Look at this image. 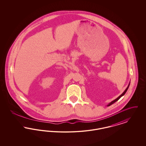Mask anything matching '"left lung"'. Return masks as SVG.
<instances>
[{"mask_svg":"<svg viewBox=\"0 0 146 146\" xmlns=\"http://www.w3.org/2000/svg\"><path fill=\"white\" fill-rule=\"evenodd\" d=\"M130 83L129 84V85H128V86H127V87L126 88V89H125V91L122 93V94L121 95H120L119 97H117L116 99H115L114 100H113V101H111V102H110V104H107V106H111V104H113L114 103H115V102H117L118 100H119L121 97H122V96H123L124 95H125V93H126V92L127 91V89H128V88H129V86H130Z\"/></svg>","mask_w":146,"mask_h":146,"instance_id":"obj_1","label":"left lung"}]
</instances>
